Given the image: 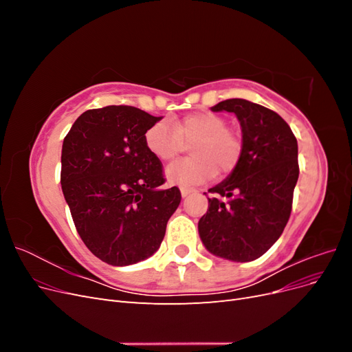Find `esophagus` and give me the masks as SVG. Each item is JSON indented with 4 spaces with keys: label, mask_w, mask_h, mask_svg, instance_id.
I'll return each mask as SVG.
<instances>
[{
    "label": "esophagus",
    "mask_w": 352,
    "mask_h": 352,
    "mask_svg": "<svg viewBox=\"0 0 352 352\" xmlns=\"http://www.w3.org/2000/svg\"><path fill=\"white\" fill-rule=\"evenodd\" d=\"M194 192H195V189H192V188H180V194H182L184 198H186L188 195L194 194Z\"/></svg>",
    "instance_id": "obj_1"
}]
</instances>
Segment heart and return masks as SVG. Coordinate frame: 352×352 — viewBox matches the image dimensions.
Segmentation results:
<instances>
[{
    "label": "heart",
    "instance_id": "heart-1",
    "mask_svg": "<svg viewBox=\"0 0 352 352\" xmlns=\"http://www.w3.org/2000/svg\"><path fill=\"white\" fill-rule=\"evenodd\" d=\"M189 145L192 158L170 164L166 177L175 185L206 184L217 175H229L242 158V138L230 129L225 117L210 111L184 116L172 124L158 122L145 132V145L160 162H172Z\"/></svg>",
    "mask_w": 352,
    "mask_h": 352
}]
</instances>
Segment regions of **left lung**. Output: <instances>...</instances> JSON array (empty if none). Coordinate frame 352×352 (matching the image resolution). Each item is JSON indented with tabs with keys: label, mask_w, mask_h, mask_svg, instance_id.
Instances as JSON below:
<instances>
[{
	"label": "left lung",
	"mask_w": 352,
	"mask_h": 352,
	"mask_svg": "<svg viewBox=\"0 0 352 352\" xmlns=\"http://www.w3.org/2000/svg\"><path fill=\"white\" fill-rule=\"evenodd\" d=\"M212 111L235 113L243 153L226 180L208 189V210L198 221L199 238L217 257L252 261L278 241L292 211L300 175L298 144L282 117L247 100L221 101Z\"/></svg>",
	"instance_id": "1"
}]
</instances>
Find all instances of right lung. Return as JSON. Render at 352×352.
I'll list each match as a JSON object with an SVG mask.
<instances>
[{
    "mask_svg": "<svg viewBox=\"0 0 352 352\" xmlns=\"http://www.w3.org/2000/svg\"><path fill=\"white\" fill-rule=\"evenodd\" d=\"M162 117L131 105L85 111L61 150V189L88 250L111 265H129L162 245L180 190L163 189V166L145 145Z\"/></svg>",
    "mask_w": 352,
    "mask_h": 352,
    "instance_id": "obj_1",
    "label": "right lung"
}]
</instances>
